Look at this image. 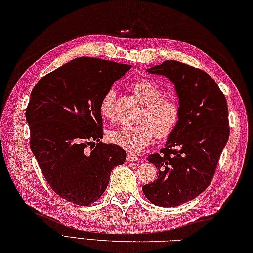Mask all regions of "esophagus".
Masks as SVG:
<instances>
[{"mask_svg": "<svg viewBox=\"0 0 253 253\" xmlns=\"http://www.w3.org/2000/svg\"><path fill=\"white\" fill-rule=\"evenodd\" d=\"M139 160L140 159L136 157L133 153H130V152L127 153V162H136V161H139Z\"/></svg>", "mask_w": 253, "mask_h": 253, "instance_id": "34e87169", "label": "esophagus"}]
</instances>
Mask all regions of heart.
Listing matches in <instances>:
<instances>
[{
	"label": "heart",
	"mask_w": 253,
	"mask_h": 253,
	"mask_svg": "<svg viewBox=\"0 0 253 253\" xmlns=\"http://www.w3.org/2000/svg\"><path fill=\"white\" fill-rule=\"evenodd\" d=\"M138 99L144 105L139 123L132 126H122L111 131L110 140L131 153H139L152 141L155 136L164 139L170 136L179 121V106L170 98H163L162 90L157 84L146 78H138L130 84ZM116 93L107 90L99 105L100 114L106 120L114 117Z\"/></svg>",
	"instance_id": "heart-1"
}]
</instances>
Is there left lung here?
Masks as SVG:
<instances>
[{
	"label": "left lung",
	"instance_id": "obj_1",
	"mask_svg": "<svg viewBox=\"0 0 253 253\" xmlns=\"http://www.w3.org/2000/svg\"><path fill=\"white\" fill-rule=\"evenodd\" d=\"M147 72L175 85L179 121L161 153L148 157L158 178L142 187L159 207H177L198 197L211 182L229 137L226 99L211 76L177 61H165Z\"/></svg>",
	"mask_w": 253,
	"mask_h": 253
}]
</instances>
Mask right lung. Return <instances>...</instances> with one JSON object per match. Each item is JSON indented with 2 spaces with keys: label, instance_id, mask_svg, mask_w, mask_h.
<instances>
[{
  "label": "right lung",
  "instance_id": "obj_1",
  "mask_svg": "<svg viewBox=\"0 0 253 253\" xmlns=\"http://www.w3.org/2000/svg\"><path fill=\"white\" fill-rule=\"evenodd\" d=\"M130 68L77 57L42 77L31 91L26 110L31 151L50 187L69 202H95L109 185L112 169L125 162V150L101 142L99 105Z\"/></svg>",
  "mask_w": 253,
  "mask_h": 253
}]
</instances>
